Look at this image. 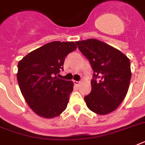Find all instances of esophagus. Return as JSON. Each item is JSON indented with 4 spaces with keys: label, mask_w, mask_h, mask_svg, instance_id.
I'll return each mask as SVG.
<instances>
[{
    "label": "esophagus",
    "mask_w": 145,
    "mask_h": 145,
    "mask_svg": "<svg viewBox=\"0 0 145 145\" xmlns=\"http://www.w3.org/2000/svg\"><path fill=\"white\" fill-rule=\"evenodd\" d=\"M80 82V81H76V80H74V85H76V86H79V84Z\"/></svg>",
    "instance_id": "esophagus-1"
}]
</instances>
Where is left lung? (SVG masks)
I'll use <instances>...</instances> for the list:
<instances>
[{
    "label": "left lung",
    "instance_id": "obj_1",
    "mask_svg": "<svg viewBox=\"0 0 145 145\" xmlns=\"http://www.w3.org/2000/svg\"><path fill=\"white\" fill-rule=\"evenodd\" d=\"M93 71L92 90L84 97L88 108L105 115L123 101L130 82V61L120 50L95 39L76 42Z\"/></svg>",
    "mask_w": 145,
    "mask_h": 145
}]
</instances>
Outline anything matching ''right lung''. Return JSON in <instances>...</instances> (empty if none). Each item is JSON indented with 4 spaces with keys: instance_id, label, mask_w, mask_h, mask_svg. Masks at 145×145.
I'll return each mask as SVG.
<instances>
[{
    "instance_id": "1",
    "label": "right lung",
    "mask_w": 145,
    "mask_h": 145,
    "mask_svg": "<svg viewBox=\"0 0 145 145\" xmlns=\"http://www.w3.org/2000/svg\"><path fill=\"white\" fill-rule=\"evenodd\" d=\"M74 42L52 41L29 52L18 63L17 80L24 99L40 117L52 118L65 110L73 82L58 78Z\"/></svg>"
}]
</instances>
